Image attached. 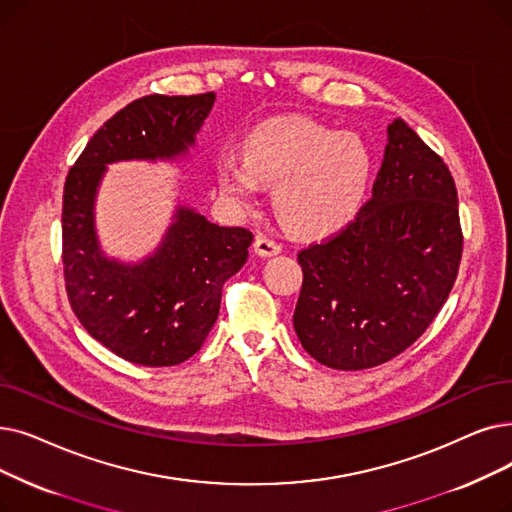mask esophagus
I'll return each mask as SVG.
<instances>
[{
    "label": "esophagus",
    "instance_id": "34e87169",
    "mask_svg": "<svg viewBox=\"0 0 512 512\" xmlns=\"http://www.w3.org/2000/svg\"><path fill=\"white\" fill-rule=\"evenodd\" d=\"M253 249L259 257H272V255H278L282 251L280 244L268 236H257L255 242H253Z\"/></svg>",
    "mask_w": 512,
    "mask_h": 512
}]
</instances>
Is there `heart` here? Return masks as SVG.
<instances>
[{
    "label": "heart",
    "mask_w": 512,
    "mask_h": 512,
    "mask_svg": "<svg viewBox=\"0 0 512 512\" xmlns=\"http://www.w3.org/2000/svg\"><path fill=\"white\" fill-rule=\"evenodd\" d=\"M372 171L368 146L355 133H337L305 117H278L253 127L242 159L226 152L215 180L230 203L253 205L259 184L272 186L284 230L299 238L339 232L358 213Z\"/></svg>",
    "instance_id": "obj_1"
}]
</instances>
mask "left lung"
I'll return each instance as SVG.
<instances>
[{
	"label": "left lung",
	"instance_id": "8db88e82",
	"mask_svg": "<svg viewBox=\"0 0 512 512\" xmlns=\"http://www.w3.org/2000/svg\"><path fill=\"white\" fill-rule=\"evenodd\" d=\"M372 198L341 232L297 259L295 332L335 370L385 364L439 314L458 276L462 230L454 177L406 121L387 127Z\"/></svg>",
	"mask_w": 512,
	"mask_h": 512
}]
</instances>
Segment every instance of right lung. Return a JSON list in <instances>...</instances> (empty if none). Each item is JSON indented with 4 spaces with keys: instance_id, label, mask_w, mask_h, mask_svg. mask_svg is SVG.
Masks as SVG:
<instances>
[{
    "instance_id": "right-lung-1",
    "label": "right lung",
    "mask_w": 512,
    "mask_h": 512,
    "mask_svg": "<svg viewBox=\"0 0 512 512\" xmlns=\"http://www.w3.org/2000/svg\"><path fill=\"white\" fill-rule=\"evenodd\" d=\"M213 102V92L133 100L94 133L66 175V295L83 328L133 364L175 366L201 349L219 314L221 288L247 261L253 234L177 207L161 247L140 263H121L100 249L96 192L108 163L186 154Z\"/></svg>"
}]
</instances>
